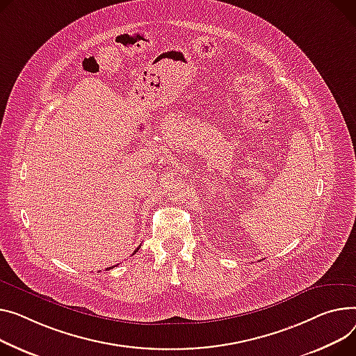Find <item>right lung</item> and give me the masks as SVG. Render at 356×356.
Here are the masks:
<instances>
[{
  "label": "right lung",
  "mask_w": 356,
  "mask_h": 356,
  "mask_svg": "<svg viewBox=\"0 0 356 356\" xmlns=\"http://www.w3.org/2000/svg\"><path fill=\"white\" fill-rule=\"evenodd\" d=\"M138 248H140V246H138ZM138 248H137V249H136V250H134V253H136V252H137V250H138ZM134 253H133V254H134ZM113 268H114V266H111V268H107V270H110V269H113Z\"/></svg>",
  "instance_id": "right-lung-1"
}]
</instances>
